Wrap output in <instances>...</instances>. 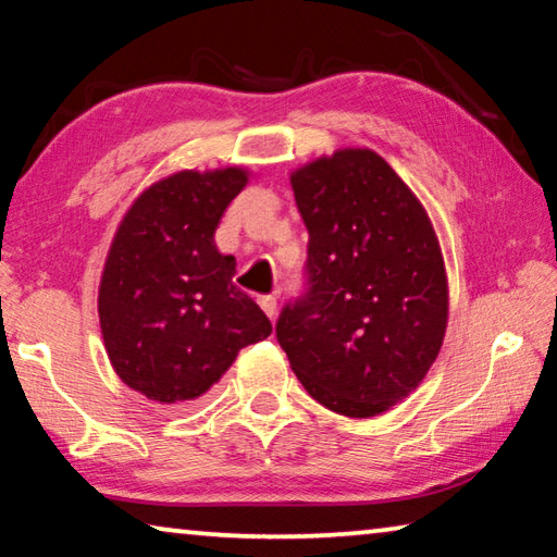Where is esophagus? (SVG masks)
Masks as SVG:
<instances>
[{
    "label": "esophagus",
    "instance_id": "esophagus-1",
    "mask_svg": "<svg viewBox=\"0 0 557 557\" xmlns=\"http://www.w3.org/2000/svg\"><path fill=\"white\" fill-rule=\"evenodd\" d=\"M260 307H262V312H265L270 319L277 317V297L275 295H262L260 297Z\"/></svg>",
    "mask_w": 557,
    "mask_h": 557
}]
</instances>
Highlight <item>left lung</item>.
Wrapping results in <instances>:
<instances>
[{
    "label": "left lung",
    "instance_id": "8db88e82",
    "mask_svg": "<svg viewBox=\"0 0 557 557\" xmlns=\"http://www.w3.org/2000/svg\"><path fill=\"white\" fill-rule=\"evenodd\" d=\"M305 292L275 334L324 408L371 418L418 388L447 329V277L422 203L383 157L338 149L292 174Z\"/></svg>",
    "mask_w": 557,
    "mask_h": 557
}]
</instances>
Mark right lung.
I'll list each match as a JSON object with an SVG mask.
<instances>
[{
	"instance_id": "right-lung-1",
	"label": "right lung",
	"mask_w": 557,
	"mask_h": 557,
	"mask_svg": "<svg viewBox=\"0 0 557 557\" xmlns=\"http://www.w3.org/2000/svg\"><path fill=\"white\" fill-rule=\"evenodd\" d=\"M245 184L238 166L166 176L132 203L110 245L98 297L102 338L122 383L149 400H196L243 346L272 332L233 285L235 258L213 243Z\"/></svg>"
}]
</instances>
